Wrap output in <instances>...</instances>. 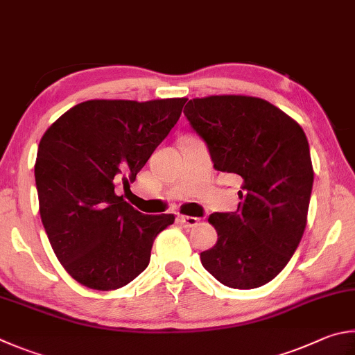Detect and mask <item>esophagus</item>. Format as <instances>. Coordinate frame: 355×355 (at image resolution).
Returning a JSON list of instances; mask_svg holds the SVG:
<instances>
[{"instance_id": "1", "label": "esophagus", "mask_w": 355, "mask_h": 355, "mask_svg": "<svg viewBox=\"0 0 355 355\" xmlns=\"http://www.w3.org/2000/svg\"><path fill=\"white\" fill-rule=\"evenodd\" d=\"M179 221H181V225H184L185 227H195L200 225V218H196V216L179 215Z\"/></svg>"}]
</instances>
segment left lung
I'll return each instance as SVG.
<instances>
[{
  "label": "left lung",
  "mask_w": 355,
  "mask_h": 355,
  "mask_svg": "<svg viewBox=\"0 0 355 355\" xmlns=\"http://www.w3.org/2000/svg\"><path fill=\"white\" fill-rule=\"evenodd\" d=\"M184 115L206 141L215 170L241 179L237 210L209 216L218 240L201 252V263L226 287H262L285 268L307 225L313 185L307 137L293 118L254 96L190 99Z\"/></svg>",
  "instance_id": "8db88e82"
}]
</instances>
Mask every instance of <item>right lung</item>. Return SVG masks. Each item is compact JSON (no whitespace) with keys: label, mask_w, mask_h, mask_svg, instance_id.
Listing matches in <instances>:
<instances>
[{"label":"right lung","mask_w":355,"mask_h":355,"mask_svg":"<svg viewBox=\"0 0 355 355\" xmlns=\"http://www.w3.org/2000/svg\"><path fill=\"white\" fill-rule=\"evenodd\" d=\"M187 99H92L43 134L34 166L40 216L55 257L93 290L128 285L149 263L174 215H143L115 187L135 181Z\"/></svg>","instance_id":"add662e5"}]
</instances>
